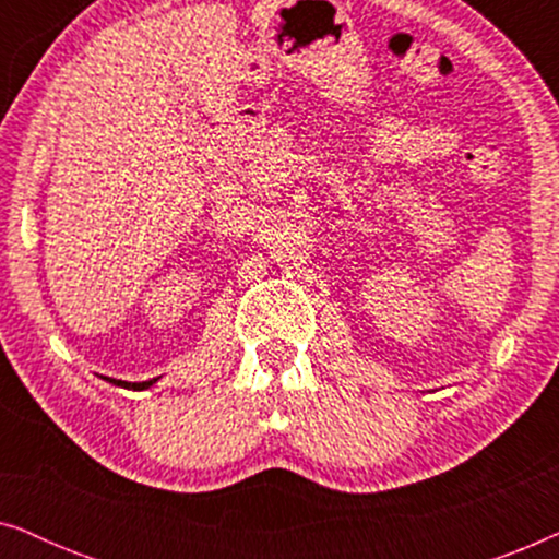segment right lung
I'll list each match as a JSON object with an SVG mask.
<instances>
[{
  "instance_id": "obj_1",
  "label": "right lung",
  "mask_w": 559,
  "mask_h": 559,
  "mask_svg": "<svg viewBox=\"0 0 559 559\" xmlns=\"http://www.w3.org/2000/svg\"><path fill=\"white\" fill-rule=\"evenodd\" d=\"M106 381H111L114 386H124V389H134V392H142V389H150L152 384H155L157 379H150V381H140V384H136V381H121V379H109L106 377Z\"/></svg>"
}]
</instances>
